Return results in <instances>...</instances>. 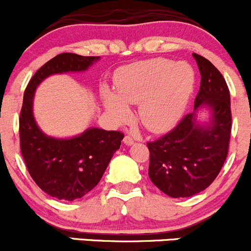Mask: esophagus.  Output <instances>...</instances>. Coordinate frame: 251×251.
<instances>
[{
  "instance_id": "1",
  "label": "esophagus",
  "mask_w": 251,
  "mask_h": 251,
  "mask_svg": "<svg viewBox=\"0 0 251 251\" xmlns=\"http://www.w3.org/2000/svg\"><path fill=\"white\" fill-rule=\"evenodd\" d=\"M123 142H125L126 145H128V146H130V145H133L134 142H135V140H134L130 135H126L125 136V139H123Z\"/></svg>"
}]
</instances>
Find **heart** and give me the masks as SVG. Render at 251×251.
I'll list each match as a JSON object with an SVG mask.
<instances>
[{"label":"heart","instance_id":"b5f03b06","mask_svg":"<svg viewBox=\"0 0 251 251\" xmlns=\"http://www.w3.org/2000/svg\"><path fill=\"white\" fill-rule=\"evenodd\" d=\"M195 85L188 63L153 58L123 67L116 75V94L103 91L105 107L116 120L128 115L126 104H139L137 118L151 133H161L177 123Z\"/></svg>","mask_w":251,"mask_h":251}]
</instances>
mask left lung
Here are the masks:
<instances>
[{"mask_svg":"<svg viewBox=\"0 0 251 251\" xmlns=\"http://www.w3.org/2000/svg\"><path fill=\"white\" fill-rule=\"evenodd\" d=\"M201 74L194 110L209 106V125L196 123L195 112L185 115L168 134L152 142L148 176L171 198H189L217 178L228 152L231 126L230 91L222 73L207 58L193 53Z\"/></svg>","mask_w":251,"mask_h":251,"instance_id":"obj_1","label":"left lung"}]
</instances>
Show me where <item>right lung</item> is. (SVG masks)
Listing matches in <instances>:
<instances>
[{
	"label": "right lung",
	"instance_id": "add662e5",
	"mask_svg": "<svg viewBox=\"0 0 251 251\" xmlns=\"http://www.w3.org/2000/svg\"><path fill=\"white\" fill-rule=\"evenodd\" d=\"M99 56H80L64 52L40 67L24 93L19 118L20 150L32 179L58 200L82 198L99 183L112 155L120 150L123 133L90 128L72 139L45 135L33 117V97L37 86L52 74L83 72Z\"/></svg>",
	"mask_w": 251,
	"mask_h": 251
}]
</instances>
